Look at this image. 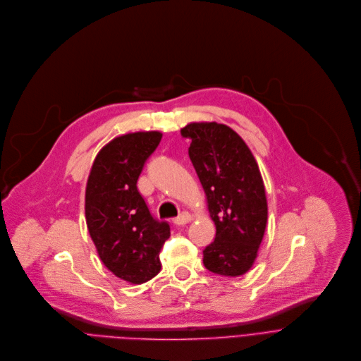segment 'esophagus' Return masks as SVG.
Segmentation results:
<instances>
[{
  "mask_svg": "<svg viewBox=\"0 0 361 361\" xmlns=\"http://www.w3.org/2000/svg\"><path fill=\"white\" fill-rule=\"evenodd\" d=\"M192 214L190 213H188V212H182L178 218L173 221V224L175 225H178V226H183V225H186V224H189V222H192Z\"/></svg>",
  "mask_w": 361,
  "mask_h": 361,
  "instance_id": "1",
  "label": "esophagus"
}]
</instances>
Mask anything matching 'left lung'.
Masks as SVG:
<instances>
[{"label":"left lung","instance_id":"1","mask_svg":"<svg viewBox=\"0 0 361 361\" xmlns=\"http://www.w3.org/2000/svg\"><path fill=\"white\" fill-rule=\"evenodd\" d=\"M189 158L206 195L216 226L214 242L203 250L204 267L238 277L253 266L267 224V199L257 162L246 142L228 125L190 122Z\"/></svg>","mask_w":361,"mask_h":361}]
</instances>
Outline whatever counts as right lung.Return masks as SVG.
<instances>
[{"label":"right lung","instance_id":"1","mask_svg":"<svg viewBox=\"0 0 361 361\" xmlns=\"http://www.w3.org/2000/svg\"><path fill=\"white\" fill-rule=\"evenodd\" d=\"M159 130L114 137L98 152L85 189V219L98 256L116 277L140 284L161 271L159 252L171 236L137 192L143 164L158 148Z\"/></svg>","mask_w":361,"mask_h":361}]
</instances>
